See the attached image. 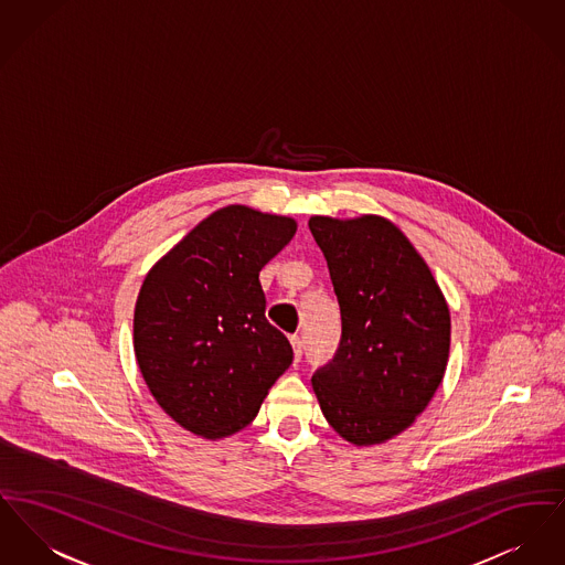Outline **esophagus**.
I'll return each mask as SVG.
<instances>
[{"label": "esophagus", "mask_w": 565, "mask_h": 565, "mask_svg": "<svg viewBox=\"0 0 565 565\" xmlns=\"http://www.w3.org/2000/svg\"><path fill=\"white\" fill-rule=\"evenodd\" d=\"M290 343L295 348V359L300 361V356H302V339H300V334H290Z\"/></svg>", "instance_id": "34e87169"}]
</instances>
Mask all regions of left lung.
I'll return each mask as SVG.
<instances>
[{"label": "left lung", "mask_w": 565, "mask_h": 565, "mask_svg": "<svg viewBox=\"0 0 565 565\" xmlns=\"http://www.w3.org/2000/svg\"><path fill=\"white\" fill-rule=\"evenodd\" d=\"M341 313L331 363L311 384L329 425L369 446L407 429L441 384L450 350V311L431 270L384 217L316 215Z\"/></svg>", "instance_id": "1"}]
</instances>
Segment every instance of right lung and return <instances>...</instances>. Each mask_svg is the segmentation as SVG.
Returning <instances> with one entry per match:
<instances>
[{"mask_svg": "<svg viewBox=\"0 0 565 565\" xmlns=\"http://www.w3.org/2000/svg\"><path fill=\"white\" fill-rule=\"evenodd\" d=\"M297 222L231 204L149 270L134 309L140 373L168 416L206 439L249 425L292 365L288 337L266 320L263 266Z\"/></svg>", "mask_w": 565, "mask_h": 565, "instance_id": "add662e5", "label": "right lung"}]
</instances>
